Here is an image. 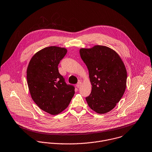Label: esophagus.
<instances>
[{"mask_svg":"<svg viewBox=\"0 0 152 152\" xmlns=\"http://www.w3.org/2000/svg\"><path fill=\"white\" fill-rule=\"evenodd\" d=\"M81 85H82V83H81V81H79V82H78V83L76 84V86H77V87L80 88V87L81 86Z\"/></svg>","mask_w":152,"mask_h":152,"instance_id":"obj_1","label":"esophagus"}]
</instances>
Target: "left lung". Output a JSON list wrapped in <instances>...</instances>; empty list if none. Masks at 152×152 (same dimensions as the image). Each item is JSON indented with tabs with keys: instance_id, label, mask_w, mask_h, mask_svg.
<instances>
[{
	"instance_id": "left-lung-1",
	"label": "left lung",
	"mask_w": 152,
	"mask_h": 152,
	"mask_svg": "<svg viewBox=\"0 0 152 152\" xmlns=\"http://www.w3.org/2000/svg\"><path fill=\"white\" fill-rule=\"evenodd\" d=\"M80 54L88 69L92 86L86 101L97 113H107L115 107L125 92V65L115 51L106 46L97 45L90 48H81Z\"/></svg>"
}]
</instances>
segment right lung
<instances>
[{
	"instance_id": "1",
	"label": "right lung",
	"mask_w": 152,
	"mask_h": 152,
	"mask_svg": "<svg viewBox=\"0 0 152 152\" xmlns=\"http://www.w3.org/2000/svg\"><path fill=\"white\" fill-rule=\"evenodd\" d=\"M67 52L65 48L51 46L38 51L31 59L26 78L31 96L43 111L51 115L69 105L75 91L59 73L58 65Z\"/></svg>"
}]
</instances>
